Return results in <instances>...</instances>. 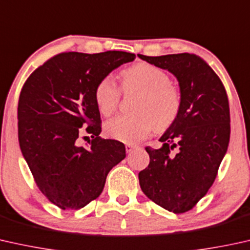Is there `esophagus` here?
<instances>
[{
    "mask_svg": "<svg viewBox=\"0 0 250 250\" xmlns=\"http://www.w3.org/2000/svg\"><path fill=\"white\" fill-rule=\"evenodd\" d=\"M135 146H132V144H126L125 146V149H126V152H127V153H131V152L135 149Z\"/></svg>",
    "mask_w": 250,
    "mask_h": 250,
    "instance_id": "obj_1",
    "label": "esophagus"
}]
</instances>
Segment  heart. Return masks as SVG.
<instances>
[{
  "label": "heart",
  "instance_id": "heart-1",
  "mask_svg": "<svg viewBox=\"0 0 250 250\" xmlns=\"http://www.w3.org/2000/svg\"><path fill=\"white\" fill-rule=\"evenodd\" d=\"M123 91H137L134 115H121L106 124V131L113 139L124 143H136L153 131L168 128L178 116L182 107V93L170 83L164 70L150 63L134 64L122 72ZM96 104L104 116L116 111L121 90L111 77H104L95 91Z\"/></svg>",
  "mask_w": 250,
  "mask_h": 250
}]
</instances>
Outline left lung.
<instances>
[{
    "mask_svg": "<svg viewBox=\"0 0 250 250\" xmlns=\"http://www.w3.org/2000/svg\"><path fill=\"white\" fill-rule=\"evenodd\" d=\"M177 78L182 107L160 137L162 146H146L150 164L140 171L143 193L176 214L189 211L214 183L230 140L226 89L211 66L189 53L137 55Z\"/></svg>",
    "mask_w": 250,
    "mask_h": 250,
    "instance_id": "left-lung-1",
    "label": "left lung"
}]
</instances>
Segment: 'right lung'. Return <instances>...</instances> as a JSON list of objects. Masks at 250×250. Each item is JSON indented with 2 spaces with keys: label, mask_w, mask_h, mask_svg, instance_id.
Wrapping results in <instances>:
<instances>
[{
  "label": "right lung",
  "mask_w": 250,
  "mask_h": 250,
  "mask_svg": "<svg viewBox=\"0 0 250 250\" xmlns=\"http://www.w3.org/2000/svg\"><path fill=\"white\" fill-rule=\"evenodd\" d=\"M134 59L118 50L61 53L24 82L18 104L20 149L38 188L60 208L80 209L99 197L108 172L126 157L122 142L99 136L95 91L111 71ZM84 131L92 134L86 148L78 141Z\"/></svg>",
  "instance_id": "1"
}]
</instances>
